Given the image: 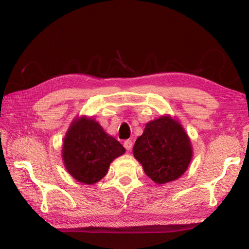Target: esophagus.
I'll list each match as a JSON object with an SVG mask.
<instances>
[{
  "label": "esophagus",
  "instance_id": "34e87169",
  "mask_svg": "<svg viewBox=\"0 0 249 249\" xmlns=\"http://www.w3.org/2000/svg\"><path fill=\"white\" fill-rule=\"evenodd\" d=\"M124 147L127 151H130L131 147H133V141L131 140H126L124 141Z\"/></svg>",
  "mask_w": 249,
  "mask_h": 249
}]
</instances>
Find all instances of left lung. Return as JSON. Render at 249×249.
<instances>
[{
    "mask_svg": "<svg viewBox=\"0 0 249 249\" xmlns=\"http://www.w3.org/2000/svg\"><path fill=\"white\" fill-rule=\"evenodd\" d=\"M133 153L152 181L166 184L176 181L187 170L193 147L178 121L165 115L145 125L143 134L135 142Z\"/></svg>",
    "mask_w": 249,
    "mask_h": 249,
    "instance_id": "obj_1",
    "label": "left lung"
}]
</instances>
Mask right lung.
Instances as JSON below:
<instances>
[{
	"label": "right lung",
	"instance_id": "right-lung-1",
	"mask_svg": "<svg viewBox=\"0 0 249 249\" xmlns=\"http://www.w3.org/2000/svg\"><path fill=\"white\" fill-rule=\"evenodd\" d=\"M125 149L105 133L94 119L80 116L72 121L63 141L62 157L66 170L78 182L94 184L108 172L110 163Z\"/></svg>",
	"mask_w": 249,
	"mask_h": 249
}]
</instances>
